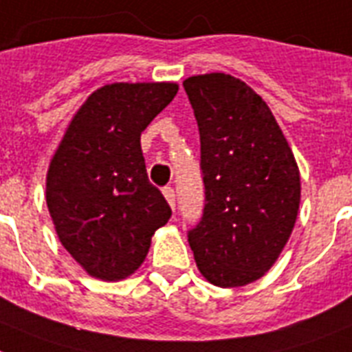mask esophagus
Instances as JSON below:
<instances>
[{
	"mask_svg": "<svg viewBox=\"0 0 352 352\" xmlns=\"http://www.w3.org/2000/svg\"><path fill=\"white\" fill-rule=\"evenodd\" d=\"M162 195L166 197L168 204L171 206V210H175V191H173V188H164L162 190Z\"/></svg>",
	"mask_w": 352,
	"mask_h": 352,
	"instance_id": "34e87169",
	"label": "esophagus"
}]
</instances>
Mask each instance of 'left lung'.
<instances>
[{
	"mask_svg": "<svg viewBox=\"0 0 352 352\" xmlns=\"http://www.w3.org/2000/svg\"><path fill=\"white\" fill-rule=\"evenodd\" d=\"M184 90L201 133L204 213L188 242L219 287L248 285L271 270L300 208V171L270 107L230 74L191 76Z\"/></svg>",
	"mask_w": 352,
	"mask_h": 352,
	"instance_id": "left-lung-1",
	"label": "left lung"
}]
</instances>
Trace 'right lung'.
Returning a JSON list of instances; mask_svg holds the SVG:
<instances>
[{
    "mask_svg": "<svg viewBox=\"0 0 352 352\" xmlns=\"http://www.w3.org/2000/svg\"><path fill=\"white\" fill-rule=\"evenodd\" d=\"M177 82H111L76 111L47 171V206L63 248L94 278L139 270L171 210L148 181L141 133Z\"/></svg>",
    "mask_w": 352,
    "mask_h": 352,
    "instance_id": "obj_1",
    "label": "right lung"
}]
</instances>
